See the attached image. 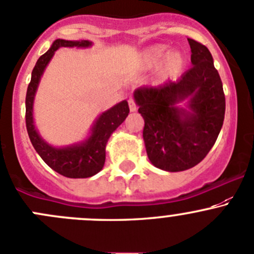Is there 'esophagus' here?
I'll list each match as a JSON object with an SVG mask.
<instances>
[{
    "mask_svg": "<svg viewBox=\"0 0 254 254\" xmlns=\"http://www.w3.org/2000/svg\"><path fill=\"white\" fill-rule=\"evenodd\" d=\"M127 103H129L130 112H135V110H136V104H135L134 98H129V100H127Z\"/></svg>",
    "mask_w": 254,
    "mask_h": 254,
    "instance_id": "1",
    "label": "esophagus"
}]
</instances>
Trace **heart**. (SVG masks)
<instances>
[{"label": "heart", "instance_id": "obj_1", "mask_svg": "<svg viewBox=\"0 0 254 254\" xmlns=\"http://www.w3.org/2000/svg\"><path fill=\"white\" fill-rule=\"evenodd\" d=\"M167 53V47L156 44L144 52V61L147 65H156ZM185 57L180 52H170L162 62V73L165 75H177L185 67Z\"/></svg>", "mask_w": 254, "mask_h": 254}]
</instances>
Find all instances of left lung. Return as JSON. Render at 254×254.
Listing matches in <instances>:
<instances>
[{
    "instance_id": "1",
    "label": "left lung",
    "mask_w": 254,
    "mask_h": 254,
    "mask_svg": "<svg viewBox=\"0 0 254 254\" xmlns=\"http://www.w3.org/2000/svg\"><path fill=\"white\" fill-rule=\"evenodd\" d=\"M192 67L179 80L157 87H140L134 98L144 118L147 156L154 166L184 171L202 161L223 125L226 99L222 80L206 46L187 38ZM190 98V111L174 107Z\"/></svg>"
}]
</instances>
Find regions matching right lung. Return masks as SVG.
Wrapping results in <instances>:
<instances>
[{"label": "right lung", "instance_id": "right-lung-1", "mask_svg": "<svg viewBox=\"0 0 254 254\" xmlns=\"http://www.w3.org/2000/svg\"><path fill=\"white\" fill-rule=\"evenodd\" d=\"M89 41H65L57 39L51 48L42 54L37 61L26 94V127L32 145L44 162L58 174L70 179H85L98 174L105 162V146L110 135L127 119L129 105L127 100L107 110L99 117L92 130V135L83 144L70 147L57 149L41 139L33 124V99L39 79L53 57L54 52L61 47H89Z\"/></svg>", "mask_w": 254, "mask_h": 254}]
</instances>
